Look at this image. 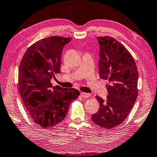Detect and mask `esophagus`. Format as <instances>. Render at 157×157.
I'll return each instance as SVG.
<instances>
[{
    "label": "esophagus",
    "instance_id": "34e87169",
    "mask_svg": "<svg viewBox=\"0 0 157 157\" xmlns=\"http://www.w3.org/2000/svg\"><path fill=\"white\" fill-rule=\"evenodd\" d=\"M80 95H81V96L83 97V98H89V97L91 96V94H87V93H84V92H82Z\"/></svg>",
    "mask_w": 157,
    "mask_h": 157
}]
</instances>
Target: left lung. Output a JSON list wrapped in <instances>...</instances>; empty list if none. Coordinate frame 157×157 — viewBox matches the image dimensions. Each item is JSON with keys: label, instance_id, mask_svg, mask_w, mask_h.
<instances>
[{"label": "left lung", "instance_id": "1", "mask_svg": "<svg viewBox=\"0 0 157 157\" xmlns=\"http://www.w3.org/2000/svg\"><path fill=\"white\" fill-rule=\"evenodd\" d=\"M97 39L100 45V78L109 84L106 85L107 100L95 97L100 108L91 119L98 125L111 129L125 120L136 102L139 73L134 58L123 44L109 36Z\"/></svg>", "mask_w": 157, "mask_h": 157}]
</instances>
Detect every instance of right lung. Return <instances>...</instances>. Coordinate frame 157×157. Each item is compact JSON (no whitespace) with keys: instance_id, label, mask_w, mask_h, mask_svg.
<instances>
[{"instance_id":"1","label":"right lung","mask_w":157,"mask_h":157,"mask_svg":"<svg viewBox=\"0 0 157 157\" xmlns=\"http://www.w3.org/2000/svg\"><path fill=\"white\" fill-rule=\"evenodd\" d=\"M72 38L53 36L35 42L21 61L18 89L29 115L44 128L62 122L73 100L79 95L75 89L52 86L50 79L60 73L63 46Z\"/></svg>"}]
</instances>
